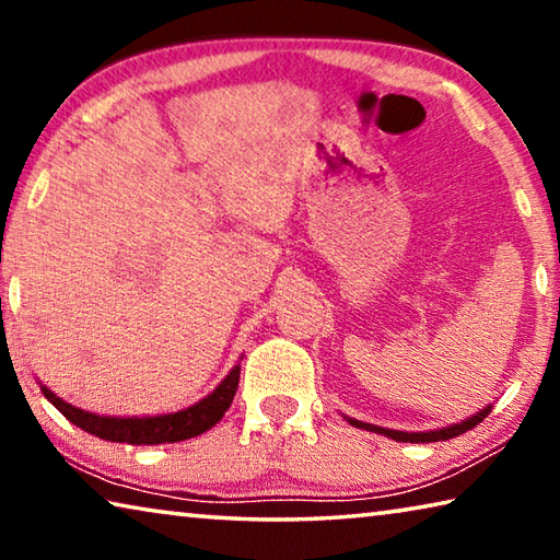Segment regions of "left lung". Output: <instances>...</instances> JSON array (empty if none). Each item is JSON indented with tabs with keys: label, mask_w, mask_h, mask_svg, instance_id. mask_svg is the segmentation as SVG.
<instances>
[{
	"label": "left lung",
	"mask_w": 560,
	"mask_h": 560,
	"mask_svg": "<svg viewBox=\"0 0 560 560\" xmlns=\"http://www.w3.org/2000/svg\"><path fill=\"white\" fill-rule=\"evenodd\" d=\"M489 415V407L487 410L477 412L469 420H464L459 424H452V428H444V430H434V432H397V430H385V428H377V424H368V422H358V420H350V424H355L360 430H368V432H377V434H385V438L397 440V442H440V440H452V438H459L462 432H467L471 428H477V424L485 420Z\"/></svg>",
	"instance_id": "obj_1"
}]
</instances>
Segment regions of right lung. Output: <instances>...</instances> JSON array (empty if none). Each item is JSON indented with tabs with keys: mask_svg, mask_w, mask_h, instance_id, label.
<instances>
[{
	"mask_svg": "<svg viewBox=\"0 0 560 560\" xmlns=\"http://www.w3.org/2000/svg\"><path fill=\"white\" fill-rule=\"evenodd\" d=\"M236 385H240V365L232 368V373L226 375L220 387H214V393L207 395L205 400L175 415L158 417H101L63 402L61 397H56L49 390V387H42V393L66 420L73 422L75 428L86 430L89 434H96L101 440L128 444H165L197 438V434L214 428V424L222 420V415L230 410Z\"/></svg>",
	"mask_w": 560,
	"mask_h": 560,
	"instance_id": "add662e5",
	"label": "right lung"
}]
</instances>
